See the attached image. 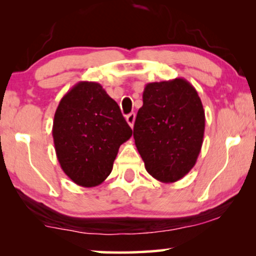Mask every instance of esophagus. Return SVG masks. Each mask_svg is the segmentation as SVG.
I'll list each match as a JSON object with an SVG mask.
<instances>
[{"instance_id":"obj_1","label":"esophagus","mask_w":256,"mask_h":256,"mask_svg":"<svg viewBox=\"0 0 256 256\" xmlns=\"http://www.w3.org/2000/svg\"><path fill=\"white\" fill-rule=\"evenodd\" d=\"M135 118H136V115H135V113H130V114H128L127 115V118H126V120H127V122H128V124L130 126V127L132 128L134 127V122H135Z\"/></svg>"}]
</instances>
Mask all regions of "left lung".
<instances>
[{
    "instance_id": "obj_1",
    "label": "left lung",
    "mask_w": 256,
    "mask_h": 256,
    "mask_svg": "<svg viewBox=\"0 0 256 256\" xmlns=\"http://www.w3.org/2000/svg\"><path fill=\"white\" fill-rule=\"evenodd\" d=\"M134 124L136 148L146 170L162 183H174L197 162L205 130V112L188 80L146 84Z\"/></svg>"
}]
</instances>
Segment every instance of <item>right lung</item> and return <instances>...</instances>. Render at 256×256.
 Returning a JSON list of instances; mask_svg holds the SVG:
<instances>
[{
	"instance_id": "1",
	"label": "right lung",
	"mask_w": 256,
	"mask_h": 256,
	"mask_svg": "<svg viewBox=\"0 0 256 256\" xmlns=\"http://www.w3.org/2000/svg\"><path fill=\"white\" fill-rule=\"evenodd\" d=\"M132 135L118 104L98 82L76 84L54 113L52 136L57 158L80 186L102 183L112 172L120 146Z\"/></svg>"
}]
</instances>
